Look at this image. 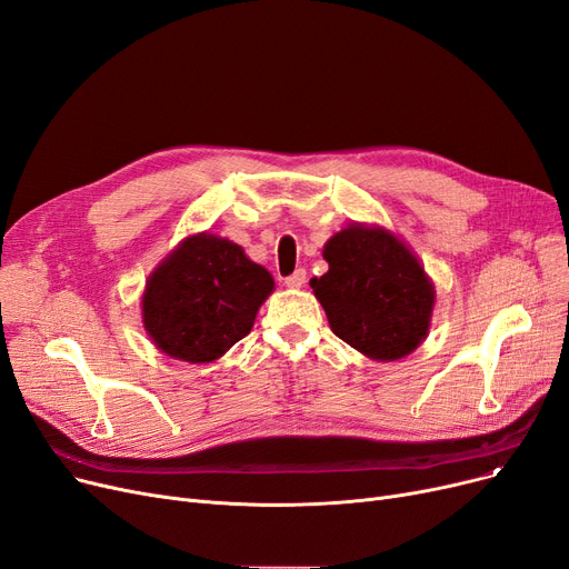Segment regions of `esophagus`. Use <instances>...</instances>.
Returning <instances> with one entry per match:
<instances>
[{"mask_svg": "<svg viewBox=\"0 0 569 569\" xmlns=\"http://www.w3.org/2000/svg\"><path fill=\"white\" fill-rule=\"evenodd\" d=\"M305 281H307V271L305 269H295L292 274L286 279V286L292 288V290H298V288L305 286Z\"/></svg>", "mask_w": 569, "mask_h": 569, "instance_id": "obj_1", "label": "esophagus"}]
</instances>
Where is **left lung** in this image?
I'll list each match as a JSON object with an SVG mask.
<instances>
[{
  "label": "left lung",
  "instance_id": "1",
  "mask_svg": "<svg viewBox=\"0 0 569 569\" xmlns=\"http://www.w3.org/2000/svg\"><path fill=\"white\" fill-rule=\"evenodd\" d=\"M311 279L332 332L362 356L390 362L423 343L435 309V286L409 246L381 226L351 223L335 232Z\"/></svg>",
  "mask_w": 569,
  "mask_h": 569
}]
</instances>
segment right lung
Listing matches in <instances>:
<instances>
[{"instance_id":"add662e5","label":"right lung","mask_w":569,"mask_h":569,"mask_svg":"<svg viewBox=\"0 0 569 569\" xmlns=\"http://www.w3.org/2000/svg\"><path fill=\"white\" fill-rule=\"evenodd\" d=\"M271 292L274 279L239 243L197 232L148 277L141 295L143 330L169 358L213 362L251 332Z\"/></svg>"}]
</instances>
